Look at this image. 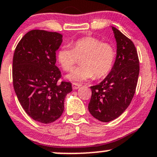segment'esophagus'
I'll return each mask as SVG.
<instances>
[{
	"label": "esophagus",
	"instance_id": "obj_1",
	"mask_svg": "<svg viewBox=\"0 0 157 157\" xmlns=\"http://www.w3.org/2000/svg\"><path fill=\"white\" fill-rule=\"evenodd\" d=\"M80 86H81V85H80V83H72V88H73V90H77V89L80 88Z\"/></svg>",
	"mask_w": 157,
	"mask_h": 157
}]
</instances>
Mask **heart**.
<instances>
[{"instance_id": "1", "label": "heart", "mask_w": 157, "mask_h": 157, "mask_svg": "<svg viewBox=\"0 0 157 157\" xmlns=\"http://www.w3.org/2000/svg\"><path fill=\"white\" fill-rule=\"evenodd\" d=\"M116 51L108 42H102L95 37H83L73 43L72 48L62 47L57 54L58 62L66 72L71 71L80 59L81 65L75 68L67 78L81 82L91 79L101 78L110 73L114 64Z\"/></svg>"}]
</instances>
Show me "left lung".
<instances>
[{"mask_svg":"<svg viewBox=\"0 0 157 157\" xmlns=\"http://www.w3.org/2000/svg\"><path fill=\"white\" fill-rule=\"evenodd\" d=\"M117 57L113 68L98 85L90 87L89 111L97 120L110 122L120 117L131 103L139 74V59L134 44L116 28Z\"/></svg>","mask_w":157,"mask_h":157,"instance_id":"left-lung-1","label":"left lung"}]
</instances>
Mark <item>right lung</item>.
<instances>
[{"mask_svg": "<svg viewBox=\"0 0 157 157\" xmlns=\"http://www.w3.org/2000/svg\"><path fill=\"white\" fill-rule=\"evenodd\" d=\"M62 35L44 30L29 31L20 40L13 59V83L25 113L39 123H53L64 111L66 95L72 91L70 82L59 79L56 53Z\"/></svg>", "mask_w": 157, "mask_h": 157, "instance_id": "right-lung-1", "label": "right lung"}]
</instances>
